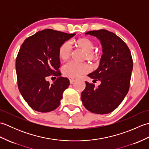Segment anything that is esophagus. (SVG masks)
<instances>
[{
	"instance_id": "obj_1",
	"label": "esophagus",
	"mask_w": 149,
	"mask_h": 149,
	"mask_svg": "<svg viewBox=\"0 0 149 149\" xmlns=\"http://www.w3.org/2000/svg\"><path fill=\"white\" fill-rule=\"evenodd\" d=\"M69 81L70 84L74 83V82H75V81H77V78H74V77H70L69 78Z\"/></svg>"
}]
</instances>
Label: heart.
Wrapping results in <instances>:
<instances>
[{
  "instance_id": "1",
  "label": "heart",
  "mask_w": 149,
  "mask_h": 149,
  "mask_svg": "<svg viewBox=\"0 0 149 149\" xmlns=\"http://www.w3.org/2000/svg\"><path fill=\"white\" fill-rule=\"evenodd\" d=\"M75 45L85 53L84 59L93 63H96L100 60V54L94 50L95 44L90 39L87 38H81L75 41ZM72 52V49L70 43L68 42L63 43L58 50V55L60 59L63 61H67L70 58ZM61 71L63 75L66 77H77L89 72L90 67L86 63H76L70 61L62 66Z\"/></svg>"
}]
</instances>
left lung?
<instances>
[{
	"instance_id": "8db88e82",
	"label": "left lung",
	"mask_w": 149,
	"mask_h": 149,
	"mask_svg": "<svg viewBox=\"0 0 149 149\" xmlns=\"http://www.w3.org/2000/svg\"><path fill=\"white\" fill-rule=\"evenodd\" d=\"M99 39L103 54L99 68L88 76L100 81V84L86 81L81 100L86 109L93 113L107 114L113 111L127 94L130 86L133 61L126 43L115 33L106 29L88 31Z\"/></svg>"
}]
</instances>
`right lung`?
<instances>
[{"label": "right lung", "mask_w": 149, "mask_h": 149, "mask_svg": "<svg viewBox=\"0 0 149 149\" xmlns=\"http://www.w3.org/2000/svg\"><path fill=\"white\" fill-rule=\"evenodd\" d=\"M75 34L47 29L28 37L22 44L16 59L18 90L33 109L47 113L56 109L68 87V78L61 77L58 50ZM50 76L56 80L46 81Z\"/></svg>", "instance_id": "1"}]
</instances>
